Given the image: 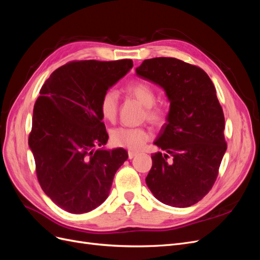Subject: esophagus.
I'll return each mask as SVG.
<instances>
[{
    "mask_svg": "<svg viewBox=\"0 0 260 260\" xmlns=\"http://www.w3.org/2000/svg\"><path fill=\"white\" fill-rule=\"evenodd\" d=\"M138 155V152H135V151H128V157L129 159H132L133 157Z\"/></svg>",
    "mask_w": 260,
    "mask_h": 260,
    "instance_id": "34e87169",
    "label": "esophagus"
}]
</instances>
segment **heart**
I'll use <instances>...</instances> for the list:
<instances>
[{"instance_id":"b5f03b06","label":"heart","mask_w":260,"mask_h":260,"mask_svg":"<svg viewBox=\"0 0 260 260\" xmlns=\"http://www.w3.org/2000/svg\"><path fill=\"white\" fill-rule=\"evenodd\" d=\"M125 92L145 106L144 117L156 125L166 120L167 111L162 105L156 104V91L145 81H136L125 86ZM119 106V94L116 90H107L100 101V111L104 119L114 121ZM152 138V132L146 127H118L111 131V141L114 145L129 149H140Z\"/></svg>"}]
</instances>
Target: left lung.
<instances>
[{"instance_id":"8db88e82","label":"left lung","mask_w":260,"mask_h":260,"mask_svg":"<svg viewBox=\"0 0 260 260\" xmlns=\"http://www.w3.org/2000/svg\"><path fill=\"white\" fill-rule=\"evenodd\" d=\"M137 74L159 84L170 101L167 122L155 141L166 154L152 155L146 184L166 205H194L215 184L226 149L215 85L202 68L174 57L145 59Z\"/></svg>"}]
</instances>
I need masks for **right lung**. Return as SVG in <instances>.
Segmentation results:
<instances>
[{
	"instance_id": "1",
	"label": "right lung",
	"mask_w": 260,
	"mask_h": 260,
	"mask_svg": "<svg viewBox=\"0 0 260 260\" xmlns=\"http://www.w3.org/2000/svg\"><path fill=\"white\" fill-rule=\"evenodd\" d=\"M131 59L73 60L52 73L34 107L29 146L43 192L73 214L91 211L109 194L116 171L127 160L123 148L107 143L100 101L132 68Z\"/></svg>"
}]
</instances>
